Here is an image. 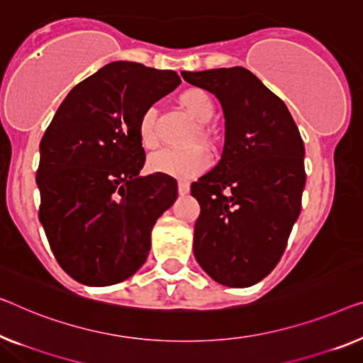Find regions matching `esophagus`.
<instances>
[{"label": "esophagus", "mask_w": 363, "mask_h": 363, "mask_svg": "<svg viewBox=\"0 0 363 363\" xmlns=\"http://www.w3.org/2000/svg\"><path fill=\"white\" fill-rule=\"evenodd\" d=\"M177 191H179L181 196H186V194H189V191H191V186H189V182L181 181L177 184Z\"/></svg>", "instance_id": "esophagus-1"}]
</instances>
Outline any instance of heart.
Returning a JSON list of instances; mask_svg holds the SVG:
<instances>
[{
    "label": "heart",
    "instance_id": "obj_1",
    "mask_svg": "<svg viewBox=\"0 0 363 363\" xmlns=\"http://www.w3.org/2000/svg\"><path fill=\"white\" fill-rule=\"evenodd\" d=\"M179 104L200 123L197 132L202 140L208 138V128L205 127L215 113V104L208 91L202 88H189L182 91L179 96ZM156 109L148 107L145 109L138 122V137L145 148H153L158 143L156 138ZM210 164L208 155L202 148L191 150H161L155 153L148 161L150 169L158 174L177 177V179H189L207 169Z\"/></svg>",
    "mask_w": 363,
    "mask_h": 363
}]
</instances>
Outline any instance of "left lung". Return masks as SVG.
Returning a JSON list of instances; mask_svg holds the SVG:
<instances>
[{
	"label": "left lung",
	"mask_w": 363,
	"mask_h": 363,
	"mask_svg": "<svg viewBox=\"0 0 363 363\" xmlns=\"http://www.w3.org/2000/svg\"><path fill=\"white\" fill-rule=\"evenodd\" d=\"M181 74L212 93L225 117L221 160L191 186L200 205L194 256L215 282L251 286L277 266L300 215L303 140L284 101L250 69Z\"/></svg>",
	"instance_id": "1"
}]
</instances>
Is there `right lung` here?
<instances>
[{"label":"right lung","instance_id":"1","mask_svg":"<svg viewBox=\"0 0 363 363\" xmlns=\"http://www.w3.org/2000/svg\"><path fill=\"white\" fill-rule=\"evenodd\" d=\"M179 84L172 69L112 62L69 91L43 133L39 220L77 282H123L147 261L151 230L176 202L177 182L140 174L138 122Z\"/></svg>","mask_w":363,"mask_h":363}]
</instances>
